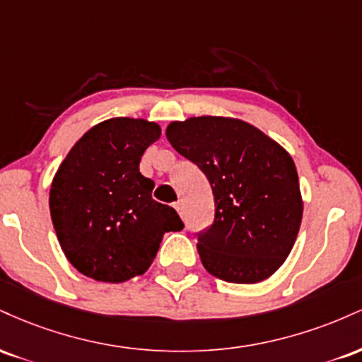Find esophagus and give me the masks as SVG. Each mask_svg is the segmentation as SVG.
I'll use <instances>...</instances> for the list:
<instances>
[{"label": "esophagus", "instance_id": "34e87169", "mask_svg": "<svg viewBox=\"0 0 362 362\" xmlns=\"http://www.w3.org/2000/svg\"><path fill=\"white\" fill-rule=\"evenodd\" d=\"M175 209H177V213H178V214H180V216H184V204H182L180 201L175 202Z\"/></svg>", "mask_w": 362, "mask_h": 362}]
</instances>
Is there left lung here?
<instances>
[{
    "instance_id": "1",
    "label": "left lung",
    "mask_w": 362,
    "mask_h": 362,
    "mask_svg": "<svg viewBox=\"0 0 362 362\" xmlns=\"http://www.w3.org/2000/svg\"><path fill=\"white\" fill-rule=\"evenodd\" d=\"M167 139L213 189L214 221L197 235L206 271L236 284L271 277L288 259L303 218L289 153L252 124L213 115L170 122Z\"/></svg>"
}]
</instances>
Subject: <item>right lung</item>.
<instances>
[{"label": "right lung", "instance_id": "right-lung-1", "mask_svg": "<svg viewBox=\"0 0 362 362\" xmlns=\"http://www.w3.org/2000/svg\"><path fill=\"white\" fill-rule=\"evenodd\" d=\"M161 136L155 122L115 117L86 131L54 175L49 207L66 259L83 276L124 282L149 269L167 231L184 228L151 197L139 161Z\"/></svg>", "mask_w": 362, "mask_h": 362}]
</instances>
